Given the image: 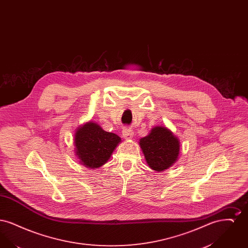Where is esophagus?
Listing matches in <instances>:
<instances>
[{
    "label": "esophagus",
    "mask_w": 248,
    "mask_h": 248,
    "mask_svg": "<svg viewBox=\"0 0 248 248\" xmlns=\"http://www.w3.org/2000/svg\"><path fill=\"white\" fill-rule=\"evenodd\" d=\"M123 136L125 140H131L134 136V132H133V130L131 129H124L123 130Z\"/></svg>",
    "instance_id": "obj_1"
}]
</instances>
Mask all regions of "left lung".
Listing matches in <instances>:
<instances>
[{
	"instance_id": "8db88e82",
	"label": "left lung",
	"mask_w": 248,
	"mask_h": 248,
	"mask_svg": "<svg viewBox=\"0 0 248 248\" xmlns=\"http://www.w3.org/2000/svg\"><path fill=\"white\" fill-rule=\"evenodd\" d=\"M139 143L147 165L155 172L170 168L179 158V140L171 130L163 125L154 126Z\"/></svg>"
}]
</instances>
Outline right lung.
I'll return each mask as SVG.
<instances>
[{
    "instance_id": "add662e5",
    "label": "right lung",
    "mask_w": 248,
    "mask_h": 248,
    "mask_svg": "<svg viewBox=\"0 0 248 248\" xmlns=\"http://www.w3.org/2000/svg\"><path fill=\"white\" fill-rule=\"evenodd\" d=\"M73 141L79 163L94 169L106 164L122 140L116 134L106 132L90 121L76 129Z\"/></svg>"
}]
</instances>
